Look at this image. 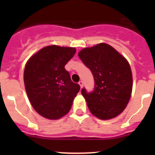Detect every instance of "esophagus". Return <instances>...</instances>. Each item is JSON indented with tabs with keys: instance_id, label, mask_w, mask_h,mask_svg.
I'll use <instances>...</instances> for the list:
<instances>
[{
	"instance_id": "1",
	"label": "esophagus",
	"mask_w": 155,
	"mask_h": 155,
	"mask_svg": "<svg viewBox=\"0 0 155 155\" xmlns=\"http://www.w3.org/2000/svg\"><path fill=\"white\" fill-rule=\"evenodd\" d=\"M78 84H79V85L81 86V87H83V85H84V83H83V81H80L78 82Z\"/></svg>"
}]
</instances>
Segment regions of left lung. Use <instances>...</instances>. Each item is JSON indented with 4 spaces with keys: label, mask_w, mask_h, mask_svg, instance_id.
<instances>
[{
    "label": "left lung",
    "mask_w": 155,
    "mask_h": 155,
    "mask_svg": "<svg viewBox=\"0 0 155 155\" xmlns=\"http://www.w3.org/2000/svg\"><path fill=\"white\" fill-rule=\"evenodd\" d=\"M78 56L94 77L93 91L81 90L90 112L103 120L119 116L127 107L132 92L133 77L128 61L106 43L84 48Z\"/></svg>",
    "instance_id": "obj_1"
}]
</instances>
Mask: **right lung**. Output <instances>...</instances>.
<instances>
[{
  "label": "right lung",
  "instance_id": "right-lung-1",
  "mask_svg": "<svg viewBox=\"0 0 155 155\" xmlns=\"http://www.w3.org/2000/svg\"><path fill=\"white\" fill-rule=\"evenodd\" d=\"M74 47L48 46L31 56L24 71L27 95L33 109L49 120H58L70 111L80 90L64 66L75 54Z\"/></svg>",
  "mask_w": 155,
  "mask_h": 155
}]
</instances>
